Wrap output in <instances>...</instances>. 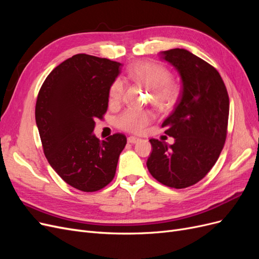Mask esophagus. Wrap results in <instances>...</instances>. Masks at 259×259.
<instances>
[{"mask_svg":"<svg viewBox=\"0 0 259 259\" xmlns=\"http://www.w3.org/2000/svg\"><path fill=\"white\" fill-rule=\"evenodd\" d=\"M138 142H140V139H139V138H137V137H133V136H131V137H128V138H127V143H128V144H137Z\"/></svg>","mask_w":259,"mask_h":259,"instance_id":"34e87169","label":"esophagus"}]
</instances>
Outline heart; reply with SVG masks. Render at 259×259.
Returning a JSON list of instances; mask_svg holds the SVG:
<instances>
[{
    "label": "heart",
    "instance_id": "1",
    "mask_svg": "<svg viewBox=\"0 0 259 259\" xmlns=\"http://www.w3.org/2000/svg\"><path fill=\"white\" fill-rule=\"evenodd\" d=\"M127 77L135 83L144 85L150 90V99L153 106L160 110H168L179 98L180 88L171 80L169 70L160 64L151 61L136 62L127 70ZM124 94V85L120 79H115L108 91L109 104L116 106L121 103ZM152 114L147 111L126 110L117 117V126L121 130L140 134L150 122Z\"/></svg>",
    "mask_w": 259,
    "mask_h": 259
}]
</instances>
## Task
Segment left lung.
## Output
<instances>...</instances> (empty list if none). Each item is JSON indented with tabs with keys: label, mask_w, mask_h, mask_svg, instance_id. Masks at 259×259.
<instances>
[{
	"label": "left lung",
	"mask_w": 259,
	"mask_h": 259,
	"mask_svg": "<svg viewBox=\"0 0 259 259\" xmlns=\"http://www.w3.org/2000/svg\"><path fill=\"white\" fill-rule=\"evenodd\" d=\"M160 57L178 70L183 91L161 125L175 143L150 139L147 167L162 185L184 189L204 178L219 158L228 131L229 96L217 70L192 53L174 49Z\"/></svg>",
	"instance_id": "8db88e82"
}]
</instances>
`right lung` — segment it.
<instances>
[{
    "label": "right lung",
    "mask_w": 259,
    "mask_h": 259,
    "mask_svg": "<svg viewBox=\"0 0 259 259\" xmlns=\"http://www.w3.org/2000/svg\"><path fill=\"white\" fill-rule=\"evenodd\" d=\"M117 61L76 54L43 82L35 121L44 154L68 185L84 192L103 189L114 178L126 136L116 133L100 142L95 120L108 109L109 86L120 73Z\"/></svg>",
    "instance_id": "1"
}]
</instances>
